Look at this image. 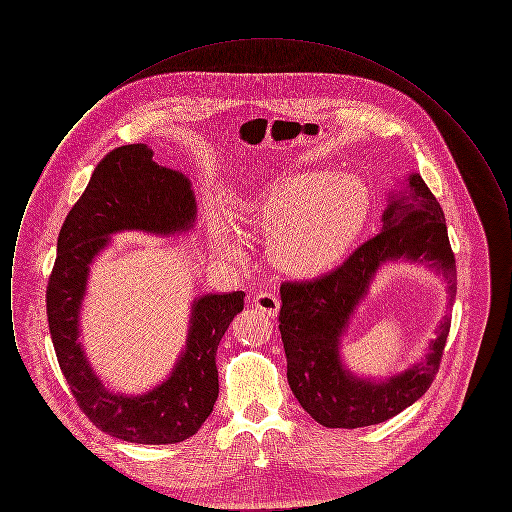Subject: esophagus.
<instances>
[{
	"instance_id": "obj_1",
	"label": "esophagus",
	"mask_w": 512,
	"mask_h": 512,
	"mask_svg": "<svg viewBox=\"0 0 512 512\" xmlns=\"http://www.w3.org/2000/svg\"><path fill=\"white\" fill-rule=\"evenodd\" d=\"M253 301H255V307L259 311H263L268 317H276L278 311H280V299L274 293H259Z\"/></svg>"
}]
</instances>
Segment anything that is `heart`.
Wrapping results in <instances>:
<instances>
[{"mask_svg":"<svg viewBox=\"0 0 512 512\" xmlns=\"http://www.w3.org/2000/svg\"><path fill=\"white\" fill-rule=\"evenodd\" d=\"M370 215V190L355 174L303 171L276 178L240 203L230 219L247 236L267 234L270 263L293 276H315L340 263ZM215 255L240 263L245 251L217 220L211 228Z\"/></svg>","mask_w":512,"mask_h":512,"instance_id":"heart-1","label":"heart"}]
</instances>
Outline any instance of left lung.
I'll return each mask as SVG.
<instances>
[{
    "label": "left lung",
    "mask_w": 512,
    "mask_h": 512,
    "mask_svg": "<svg viewBox=\"0 0 512 512\" xmlns=\"http://www.w3.org/2000/svg\"><path fill=\"white\" fill-rule=\"evenodd\" d=\"M405 261L430 268L445 282L447 305L457 295V268L441 205L420 174H409L390 192L382 230L341 267L311 282L280 288V334L288 382L301 407L326 428H363L405 411L438 374L451 318H441L420 361L386 378L353 374L341 357V340L376 272Z\"/></svg>",
    "instance_id": "left-lung-1"
}]
</instances>
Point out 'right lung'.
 Here are the masks:
<instances>
[{
    "mask_svg": "<svg viewBox=\"0 0 512 512\" xmlns=\"http://www.w3.org/2000/svg\"><path fill=\"white\" fill-rule=\"evenodd\" d=\"M195 217L190 178L157 165L146 144H130L113 149L99 163L59 232L46 295L49 334L78 407L113 438L142 445L192 438L219 397L215 355L230 322L244 311V292L195 297L186 345L171 374L138 395L109 390L80 341V311L90 268L111 244V236H178L194 228Z\"/></svg>",
    "mask_w": 512,
    "mask_h": 512,
    "instance_id": "obj_1",
    "label": "right lung"
}]
</instances>
